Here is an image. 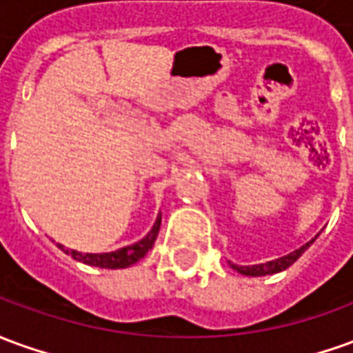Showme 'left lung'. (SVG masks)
Instances as JSON below:
<instances>
[{
    "label": "left lung",
    "mask_w": 353,
    "mask_h": 353,
    "mask_svg": "<svg viewBox=\"0 0 353 353\" xmlns=\"http://www.w3.org/2000/svg\"><path fill=\"white\" fill-rule=\"evenodd\" d=\"M315 239H312L310 243H305L304 246H300L298 250L294 252L287 254V256H283V258H277V260H271V262L265 263H258V265H235V263H231V268L239 273H243V275H248V277H262V275H273V273H279V271L287 270L290 268L292 263L296 262L298 258L305 252V248L314 243Z\"/></svg>",
    "instance_id": "8db88e82"
}]
</instances>
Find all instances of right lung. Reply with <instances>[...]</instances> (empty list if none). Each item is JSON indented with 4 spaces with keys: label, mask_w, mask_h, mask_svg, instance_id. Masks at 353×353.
Returning <instances> with one entry per match:
<instances>
[{
    "label": "right lung",
    "mask_w": 353,
    "mask_h": 353,
    "mask_svg": "<svg viewBox=\"0 0 353 353\" xmlns=\"http://www.w3.org/2000/svg\"><path fill=\"white\" fill-rule=\"evenodd\" d=\"M160 221H162V216L159 214V218L154 221L152 229L143 236L141 241H137L134 245L124 246L120 250H114V252H103V254H82L78 250H68L63 245H59V248L65 254H70L74 260L78 262L88 263V265H95V268H105V270H122V268H130L134 265L135 262H139L145 254L149 252L157 241L160 231Z\"/></svg>",
    "instance_id": "obj_1"
}]
</instances>
